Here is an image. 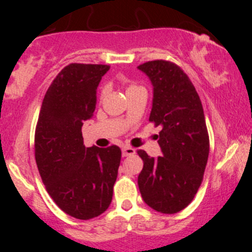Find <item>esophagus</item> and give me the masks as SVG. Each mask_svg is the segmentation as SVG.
<instances>
[{"instance_id": "esophagus-1", "label": "esophagus", "mask_w": 252, "mask_h": 252, "mask_svg": "<svg viewBox=\"0 0 252 252\" xmlns=\"http://www.w3.org/2000/svg\"><path fill=\"white\" fill-rule=\"evenodd\" d=\"M134 154H135V149H134V147L124 146L123 149H122V156L123 157L131 156V155H134Z\"/></svg>"}]
</instances>
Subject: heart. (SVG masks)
Returning <instances> with one entry per match:
<instances>
[{
    "label": "heart",
    "mask_w": 252,
    "mask_h": 252,
    "mask_svg": "<svg viewBox=\"0 0 252 252\" xmlns=\"http://www.w3.org/2000/svg\"><path fill=\"white\" fill-rule=\"evenodd\" d=\"M139 90H142V88L140 85H138V84H135V83H128L126 84V95H130V94H133V93H135V91H139ZM107 93H108V88L107 86H102V88H101V91H100V98L101 100H102V98H105V96L107 95Z\"/></svg>",
    "instance_id": "heart-1"
}]
</instances>
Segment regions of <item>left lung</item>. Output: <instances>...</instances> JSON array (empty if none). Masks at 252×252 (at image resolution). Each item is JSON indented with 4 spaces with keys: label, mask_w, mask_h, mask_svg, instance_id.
I'll return each instance as SVG.
<instances>
[{
    "label": "left lung",
    "mask_w": 252,
    "mask_h": 252,
    "mask_svg": "<svg viewBox=\"0 0 252 252\" xmlns=\"http://www.w3.org/2000/svg\"><path fill=\"white\" fill-rule=\"evenodd\" d=\"M154 85L149 121L161 126L158 144L163 156L138 155L144 167L138 177L144 201L161 213L184 210L196 195L202 179L210 138L199 94L184 70L171 61H149L139 65Z\"/></svg>",
    "instance_id": "obj_1"
}]
</instances>
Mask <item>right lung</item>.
Listing matches in <instances>:
<instances>
[{"mask_svg": "<svg viewBox=\"0 0 252 252\" xmlns=\"http://www.w3.org/2000/svg\"><path fill=\"white\" fill-rule=\"evenodd\" d=\"M110 65L70 63L46 91L36 129L35 159L56 205L77 220H91L111 205L122 151L85 147L81 126L96 108V89Z\"/></svg>", "mask_w": 252, "mask_h": 252, "instance_id": "right-lung-1", "label": "right lung"}]
</instances>
